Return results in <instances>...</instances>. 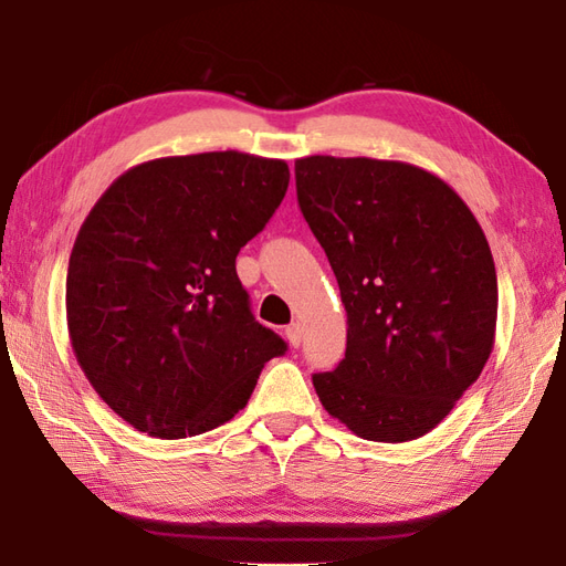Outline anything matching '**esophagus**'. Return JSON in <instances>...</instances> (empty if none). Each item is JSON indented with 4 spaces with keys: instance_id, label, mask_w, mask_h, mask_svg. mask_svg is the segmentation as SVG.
<instances>
[{
    "instance_id": "34e87169",
    "label": "esophagus",
    "mask_w": 566,
    "mask_h": 566,
    "mask_svg": "<svg viewBox=\"0 0 566 566\" xmlns=\"http://www.w3.org/2000/svg\"><path fill=\"white\" fill-rule=\"evenodd\" d=\"M286 340H290L292 347L302 345V326H298V323H292V326H286Z\"/></svg>"
}]
</instances>
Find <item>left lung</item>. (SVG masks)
<instances>
[{"instance_id": "1", "label": "left lung", "mask_w": 566, "mask_h": 566, "mask_svg": "<svg viewBox=\"0 0 566 566\" xmlns=\"http://www.w3.org/2000/svg\"><path fill=\"white\" fill-rule=\"evenodd\" d=\"M296 199L347 311V347L314 375L323 408L375 442L426 436L482 375L499 284L482 226L416 165L311 155Z\"/></svg>"}]
</instances>
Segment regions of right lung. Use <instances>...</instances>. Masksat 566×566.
<instances>
[{"label": "right lung", "instance_id": "add662e5", "mask_svg": "<svg viewBox=\"0 0 566 566\" xmlns=\"http://www.w3.org/2000/svg\"><path fill=\"white\" fill-rule=\"evenodd\" d=\"M286 187L284 160L179 155L130 167L84 219L67 268L72 350L136 430L177 440L226 423L286 353L235 272Z\"/></svg>", "mask_w": 566, "mask_h": 566}]
</instances>
